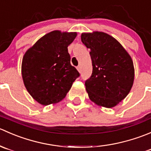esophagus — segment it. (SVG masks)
Listing matches in <instances>:
<instances>
[{
    "label": "esophagus",
    "mask_w": 151,
    "mask_h": 151,
    "mask_svg": "<svg viewBox=\"0 0 151 151\" xmlns=\"http://www.w3.org/2000/svg\"><path fill=\"white\" fill-rule=\"evenodd\" d=\"M77 71H79V72H81V66H78L77 67Z\"/></svg>",
    "instance_id": "esophagus-1"
}]
</instances>
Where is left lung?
I'll list each match as a JSON object with an SVG mask.
<instances>
[{
    "instance_id": "1",
    "label": "left lung",
    "mask_w": 151,
    "mask_h": 151,
    "mask_svg": "<svg viewBox=\"0 0 151 151\" xmlns=\"http://www.w3.org/2000/svg\"><path fill=\"white\" fill-rule=\"evenodd\" d=\"M82 42L91 50L93 73L85 81L90 99L112 108L130 92L134 80L132 59L115 38L104 32L83 33Z\"/></svg>"
}]
</instances>
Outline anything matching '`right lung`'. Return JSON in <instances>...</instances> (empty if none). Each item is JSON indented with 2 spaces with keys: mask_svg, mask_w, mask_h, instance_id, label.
<instances>
[{
  "mask_svg": "<svg viewBox=\"0 0 151 151\" xmlns=\"http://www.w3.org/2000/svg\"><path fill=\"white\" fill-rule=\"evenodd\" d=\"M76 36V32L53 30L39 39L24 55V85L39 104L47 106L62 101L80 76L71 65L68 52V46Z\"/></svg>",
  "mask_w": 151,
  "mask_h": 151,
  "instance_id": "obj_1",
  "label": "right lung"
}]
</instances>
